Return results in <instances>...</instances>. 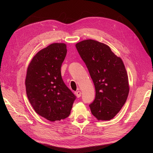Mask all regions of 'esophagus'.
<instances>
[{
    "mask_svg": "<svg viewBox=\"0 0 153 153\" xmlns=\"http://www.w3.org/2000/svg\"><path fill=\"white\" fill-rule=\"evenodd\" d=\"M75 94H76L77 98H80V97L81 96V92L80 91H76V92H75Z\"/></svg>",
    "mask_w": 153,
    "mask_h": 153,
    "instance_id": "34e87169",
    "label": "esophagus"
}]
</instances>
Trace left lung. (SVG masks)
Returning a JSON list of instances; mask_svg holds the SVG:
<instances>
[{"mask_svg": "<svg viewBox=\"0 0 153 153\" xmlns=\"http://www.w3.org/2000/svg\"><path fill=\"white\" fill-rule=\"evenodd\" d=\"M76 48L95 87V99L89 105L91 112L98 120L109 121L121 110L128 96L124 63L108 45L93 39L82 41Z\"/></svg>", "mask_w": 153, "mask_h": 153, "instance_id": "8db88e82", "label": "left lung"}]
</instances>
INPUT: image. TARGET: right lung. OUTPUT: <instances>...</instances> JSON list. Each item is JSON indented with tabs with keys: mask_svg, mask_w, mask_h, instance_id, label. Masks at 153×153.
Returning <instances> with one entry per match:
<instances>
[{
	"mask_svg": "<svg viewBox=\"0 0 153 153\" xmlns=\"http://www.w3.org/2000/svg\"><path fill=\"white\" fill-rule=\"evenodd\" d=\"M66 53V44H51L35 55L27 68V98L36 112L50 121L68 117L76 99L61 76Z\"/></svg>",
	"mask_w": 153,
	"mask_h": 153,
	"instance_id": "right-lung-1",
	"label": "right lung"
}]
</instances>
